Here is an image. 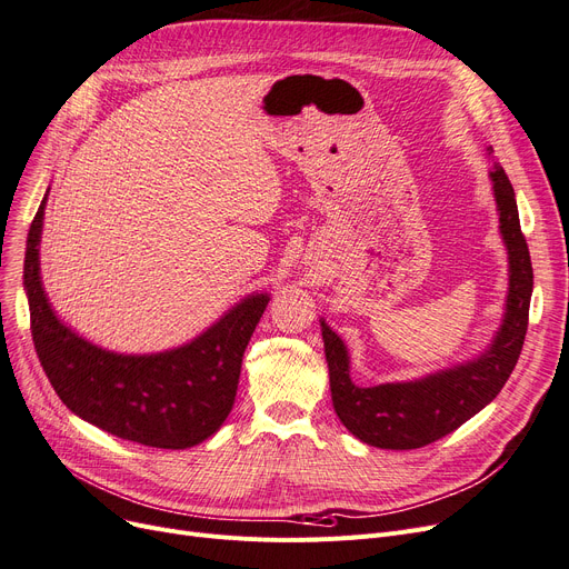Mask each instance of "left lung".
<instances>
[{
  "label": "left lung",
  "instance_id": "8db88e82",
  "mask_svg": "<svg viewBox=\"0 0 569 569\" xmlns=\"http://www.w3.org/2000/svg\"><path fill=\"white\" fill-rule=\"evenodd\" d=\"M490 181L499 233L509 254V289L502 325L481 355L416 380L359 388L350 378V352L343 338L320 320L333 411L363 443L411 450L450 435L499 395L516 367L528 331L532 263L520 233L516 193L499 163L492 166Z\"/></svg>",
  "mask_w": 569,
  "mask_h": 569
}]
</instances>
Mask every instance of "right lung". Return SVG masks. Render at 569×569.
Returning <instances> with one entry per match:
<instances>
[{"label":"right lung","mask_w":569,"mask_h":569,"mask_svg":"<svg viewBox=\"0 0 569 569\" xmlns=\"http://www.w3.org/2000/svg\"><path fill=\"white\" fill-rule=\"evenodd\" d=\"M47 196L28 233L26 284L34 350L56 395L81 420L151 448L181 450L210 439L229 418L244 348L270 293H249L189 343L123 355L90 343L67 327L41 284L39 242Z\"/></svg>","instance_id":"obj_1"}]
</instances>
